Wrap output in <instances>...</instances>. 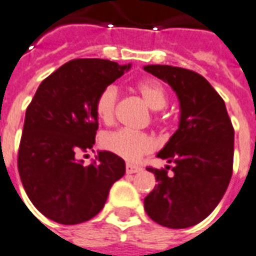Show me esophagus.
<instances>
[{
	"label": "esophagus",
	"instance_id": "1",
	"mask_svg": "<svg viewBox=\"0 0 256 256\" xmlns=\"http://www.w3.org/2000/svg\"><path fill=\"white\" fill-rule=\"evenodd\" d=\"M141 170V168L136 166V165H132V164H128V165H126V172H128V174H134V173H138V172Z\"/></svg>",
	"mask_w": 256,
	"mask_h": 256
}]
</instances>
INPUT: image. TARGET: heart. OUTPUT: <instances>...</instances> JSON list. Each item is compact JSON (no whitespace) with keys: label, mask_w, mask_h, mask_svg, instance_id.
<instances>
[{"label":"heart","mask_w":256,"mask_h":256,"mask_svg":"<svg viewBox=\"0 0 256 256\" xmlns=\"http://www.w3.org/2000/svg\"><path fill=\"white\" fill-rule=\"evenodd\" d=\"M136 90L141 94L146 104L152 110H162L166 106V91L161 83L156 80H141L136 83ZM118 102V88L115 86H107L102 90L95 103L98 116L103 122H111L114 120L115 107ZM103 146L116 156L128 161H136L142 154L153 150V141L144 132H136L132 130H118L108 132L103 138Z\"/></svg>","instance_id":"b5f03b06"}]
</instances>
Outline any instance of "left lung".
I'll return each instance as SVG.
<instances>
[{"mask_svg":"<svg viewBox=\"0 0 256 256\" xmlns=\"http://www.w3.org/2000/svg\"><path fill=\"white\" fill-rule=\"evenodd\" d=\"M144 70L170 86L180 103L178 128L157 153L168 165L148 168L157 185L144 200L145 210L164 227H192L210 216L227 190L234 128L224 100L206 78L173 66L150 64Z\"/></svg>","mask_w":256,"mask_h":256,"instance_id":"1","label":"left lung"}]
</instances>
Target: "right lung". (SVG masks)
Wrapping results in <instances>:
<instances>
[{"label":"right lung","mask_w":256,"mask_h":256,"mask_svg":"<svg viewBox=\"0 0 256 256\" xmlns=\"http://www.w3.org/2000/svg\"><path fill=\"white\" fill-rule=\"evenodd\" d=\"M130 68L76 58L38 86L25 114L18 172L29 200L48 219L66 226L92 219L124 176L126 165L116 154L98 150L96 160L84 164L76 153L95 144L99 94Z\"/></svg>","instance_id":"obj_1"}]
</instances>
